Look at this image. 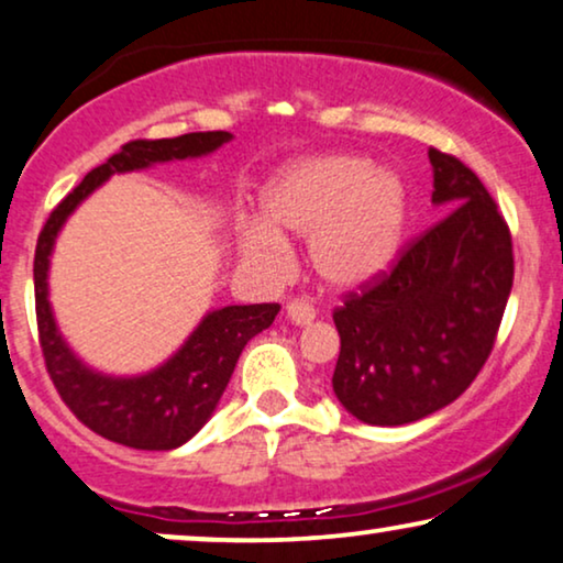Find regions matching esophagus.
I'll use <instances>...</instances> for the list:
<instances>
[{
    "instance_id": "esophagus-1",
    "label": "esophagus",
    "mask_w": 563,
    "mask_h": 563,
    "mask_svg": "<svg viewBox=\"0 0 563 563\" xmlns=\"http://www.w3.org/2000/svg\"><path fill=\"white\" fill-rule=\"evenodd\" d=\"M286 314L294 324H311L317 319V309L311 306L309 301H303V298H294V301H288L286 306Z\"/></svg>"
}]
</instances>
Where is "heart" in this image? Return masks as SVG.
<instances>
[{
	"label": "heart",
	"mask_w": 563,
	"mask_h": 563,
	"mask_svg": "<svg viewBox=\"0 0 563 563\" xmlns=\"http://www.w3.org/2000/svg\"><path fill=\"white\" fill-rule=\"evenodd\" d=\"M262 223L239 231L252 267L280 275L288 239H309L314 273L330 288L355 290L393 267L402 246L408 195L395 170L361 155H314L277 170L260 197Z\"/></svg>",
	"instance_id": "b5f03b06"
}]
</instances>
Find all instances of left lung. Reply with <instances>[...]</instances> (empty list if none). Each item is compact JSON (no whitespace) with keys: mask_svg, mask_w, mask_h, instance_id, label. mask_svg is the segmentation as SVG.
Masks as SVG:
<instances>
[{"mask_svg":"<svg viewBox=\"0 0 563 563\" xmlns=\"http://www.w3.org/2000/svg\"><path fill=\"white\" fill-rule=\"evenodd\" d=\"M429 161L431 202L446 216L332 314L340 332L332 389L372 426L421 421L471 387L515 280L509 225L483 181L437 147Z\"/></svg>","mask_w":563,"mask_h":563,"instance_id":"left-lung-1","label":"left lung"}]
</instances>
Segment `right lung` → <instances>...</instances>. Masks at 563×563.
<instances>
[{
  "label": "right lung",
  "instance_id": "add662e5",
  "mask_svg": "<svg viewBox=\"0 0 563 563\" xmlns=\"http://www.w3.org/2000/svg\"><path fill=\"white\" fill-rule=\"evenodd\" d=\"M231 137V132H189L170 140L126 142L122 151L92 168L56 205L35 244V319H38L46 372L77 421H82L98 437L132 450H176L195 437L208 423L220 395L229 387L244 345L273 324L280 306L249 303L210 311L189 334L187 343L163 366L142 376H106L85 366L64 343L48 303V257L64 220L109 176L147 168L153 163L199 158L218 151Z\"/></svg>",
  "mask_w": 563,
  "mask_h": 563
}]
</instances>
